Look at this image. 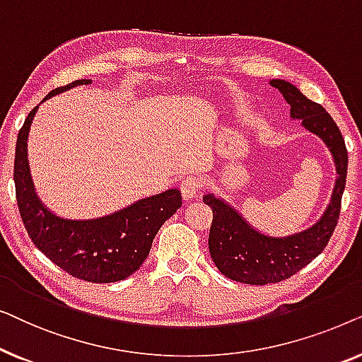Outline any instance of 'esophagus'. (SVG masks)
<instances>
[{
    "label": "esophagus",
    "mask_w": 362,
    "mask_h": 362,
    "mask_svg": "<svg viewBox=\"0 0 362 362\" xmlns=\"http://www.w3.org/2000/svg\"><path fill=\"white\" fill-rule=\"evenodd\" d=\"M202 187V181L197 176H187L181 182V194L186 201H192L197 197Z\"/></svg>",
    "instance_id": "esophagus-1"
}]
</instances>
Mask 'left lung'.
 <instances>
[{"instance_id":"left-lung-1","label":"left lung","mask_w":362,"mask_h":362,"mask_svg":"<svg viewBox=\"0 0 362 362\" xmlns=\"http://www.w3.org/2000/svg\"><path fill=\"white\" fill-rule=\"evenodd\" d=\"M290 103L291 118L301 120L306 130L318 135L329 148L336 165V180L331 202L321 219L310 229L286 237H270L255 230L224 199L206 194L202 199L212 209L209 252L212 260L227 279L249 285H267L290 279L315 260L333 235L341 211V197L348 175V150L338 125L320 103L306 98L290 82L274 78Z\"/></svg>"}]
</instances>
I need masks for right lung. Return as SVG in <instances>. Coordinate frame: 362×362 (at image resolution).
I'll list each match as a JSON object with an SVG mask.
<instances>
[{"label":"right lung","mask_w":362,"mask_h":362,"mask_svg":"<svg viewBox=\"0 0 362 362\" xmlns=\"http://www.w3.org/2000/svg\"><path fill=\"white\" fill-rule=\"evenodd\" d=\"M90 82L81 78L57 87L44 100ZM37 107L24 120L14 153L16 201L28 235L52 264L76 279L92 284L127 279L145 262L160 227L181 207V192L168 189L98 219L71 221L52 214L34 192L28 163V135Z\"/></svg>","instance_id":"add662e5"}]
</instances>
